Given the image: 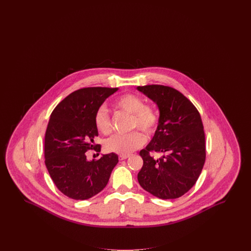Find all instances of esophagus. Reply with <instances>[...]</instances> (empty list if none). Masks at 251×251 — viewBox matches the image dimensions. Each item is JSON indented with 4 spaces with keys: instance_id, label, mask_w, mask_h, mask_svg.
I'll return each mask as SVG.
<instances>
[{
    "instance_id": "esophagus-1",
    "label": "esophagus",
    "mask_w": 251,
    "mask_h": 251,
    "mask_svg": "<svg viewBox=\"0 0 251 251\" xmlns=\"http://www.w3.org/2000/svg\"><path fill=\"white\" fill-rule=\"evenodd\" d=\"M129 157V154L128 155H120L119 156V159L120 160H125V159H127Z\"/></svg>"
}]
</instances>
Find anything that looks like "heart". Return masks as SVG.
Listing matches in <instances>:
<instances>
[{
    "label": "heart",
    "instance_id": "b5f03b06",
    "mask_svg": "<svg viewBox=\"0 0 251 251\" xmlns=\"http://www.w3.org/2000/svg\"><path fill=\"white\" fill-rule=\"evenodd\" d=\"M115 104L120 110L131 115V129L139 128L149 135L155 132L160 121L159 113L155 108L144 104L143 100L139 96L121 95L115 100ZM94 121L97 130L100 133L109 134L111 132V120L107 110L103 106L97 110ZM145 140L143 133L139 131H132L129 134H116L105 142V149L109 152L128 155L142 147Z\"/></svg>",
    "mask_w": 251,
    "mask_h": 251
}]
</instances>
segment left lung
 Instances as JSON below:
<instances>
[{
    "mask_svg": "<svg viewBox=\"0 0 251 251\" xmlns=\"http://www.w3.org/2000/svg\"><path fill=\"white\" fill-rule=\"evenodd\" d=\"M136 89L155 102L160 112L155 133L139 153L143 167L138 182L159 199H178L195 185L205 163L201 115L185 96L172 87L151 84ZM152 151L163 155L154 159L150 155Z\"/></svg>",
    "mask_w": 251,
    "mask_h": 251,
    "instance_id": "8db88e82",
    "label": "left lung"
}]
</instances>
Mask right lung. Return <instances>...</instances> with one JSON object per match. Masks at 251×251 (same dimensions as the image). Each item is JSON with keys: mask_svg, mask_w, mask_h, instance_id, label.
<instances>
[{"mask_svg": "<svg viewBox=\"0 0 251 251\" xmlns=\"http://www.w3.org/2000/svg\"><path fill=\"white\" fill-rule=\"evenodd\" d=\"M119 88L85 87L66 97L52 111L45 133L44 156L49 174L67 197L84 201L101 191L108 183L119 157L112 152L88 161L85 152L94 149L99 135L96 112Z\"/></svg>", "mask_w": 251, "mask_h": 251, "instance_id": "1", "label": "right lung"}]
</instances>
